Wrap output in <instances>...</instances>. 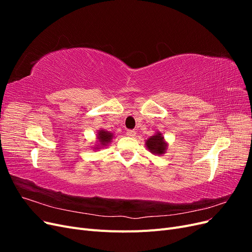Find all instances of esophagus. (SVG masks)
<instances>
[{"mask_svg": "<svg viewBox=\"0 0 252 252\" xmlns=\"http://www.w3.org/2000/svg\"><path fill=\"white\" fill-rule=\"evenodd\" d=\"M126 134L128 136H130V138H133V136H135V131H133V130H127Z\"/></svg>", "mask_w": 252, "mask_h": 252, "instance_id": "obj_1", "label": "esophagus"}]
</instances>
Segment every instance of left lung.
<instances>
[{
	"instance_id": "obj_1",
	"label": "left lung",
	"mask_w": 252,
	"mask_h": 252,
	"mask_svg": "<svg viewBox=\"0 0 252 252\" xmlns=\"http://www.w3.org/2000/svg\"><path fill=\"white\" fill-rule=\"evenodd\" d=\"M145 145H146V148L149 150V152L157 156H162L166 154L167 148H168V143L166 142L161 132H157L154 135H151L145 142Z\"/></svg>"
}]
</instances>
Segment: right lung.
I'll return each instance as SVG.
<instances>
[{"instance_id":"right-lung-1","label":"right lung","mask_w":252,"mask_h":252,"mask_svg":"<svg viewBox=\"0 0 252 252\" xmlns=\"http://www.w3.org/2000/svg\"><path fill=\"white\" fill-rule=\"evenodd\" d=\"M114 138L113 133H111L110 131L105 130V129H98L97 133H96V143L94 145L93 149L94 150H98L101 148H104L106 146H108V145L111 143L112 139Z\"/></svg>"}]
</instances>
